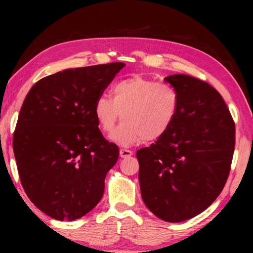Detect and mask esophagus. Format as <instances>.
Wrapping results in <instances>:
<instances>
[{"mask_svg": "<svg viewBox=\"0 0 253 253\" xmlns=\"http://www.w3.org/2000/svg\"><path fill=\"white\" fill-rule=\"evenodd\" d=\"M131 155H133V153L129 150H124V148L120 150V157L121 158H130Z\"/></svg>", "mask_w": 253, "mask_h": 253, "instance_id": "obj_1", "label": "esophagus"}]
</instances>
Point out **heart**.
Segmentation results:
<instances>
[{"instance_id":"heart-1","label":"heart","mask_w":253,"mask_h":253,"mask_svg":"<svg viewBox=\"0 0 253 253\" xmlns=\"http://www.w3.org/2000/svg\"><path fill=\"white\" fill-rule=\"evenodd\" d=\"M178 109V94L166 83L131 77L112 86V98L100 95L94 115L102 132L110 133L120 117L123 123L112 134L113 141L130 146L141 140L161 138L174 122Z\"/></svg>"}]
</instances>
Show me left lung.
<instances>
[{"label": "left lung", "instance_id": "left-lung-1", "mask_svg": "<svg viewBox=\"0 0 253 253\" xmlns=\"http://www.w3.org/2000/svg\"><path fill=\"white\" fill-rule=\"evenodd\" d=\"M178 94V109L164 136L137 151L141 198L167 222L204 212L229 175L235 123L226 102L206 82L186 75L165 78Z\"/></svg>", "mask_w": 253, "mask_h": 253}]
</instances>
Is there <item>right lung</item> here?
<instances>
[{
  "label": "right lung",
  "mask_w": 253,
  "mask_h": 253,
  "mask_svg": "<svg viewBox=\"0 0 253 253\" xmlns=\"http://www.w3.org/2000/svg\"><path fill=\"white\" fill-rule=\"evenodd\" d=\"M124 67L65 69L37 82L24 100L13 133L20 182L31 202L55 220H77L102 198L120 152L99 130L94 105Z\"/></svg>",
  "instance_id": "add662e5"
}]
</instances>
